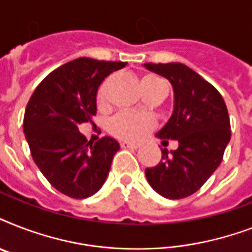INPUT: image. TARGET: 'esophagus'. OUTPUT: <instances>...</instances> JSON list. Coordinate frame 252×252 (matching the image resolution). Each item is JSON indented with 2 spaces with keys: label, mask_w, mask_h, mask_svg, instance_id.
Instances as JSON below:
<instances>
[{
  "label": "esophagus",
  "mask_w": 252,
  "mask_h": 252,
  "mask_svg": "<svg viewBox=\"0 0 252 252\" xmlns=\"http://www.w3.org/2000/svg\"><path fill=\"white\" fill-rule=\"evenodd\" d=\"M120 146H122V148H124V149H138V148L141 146V144H140V142L123 141L122 144H120Z\"/></svg>",
  "instance_id": "34e87169"
}]
</instances>
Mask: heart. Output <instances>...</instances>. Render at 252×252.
Returning <instances> with one entry per match:
<instances>
[{"instance_id": "obj_1", "label": "heart", "mask_w": 252, "mask_h": 252, "mask_svg": "<svg viewBox=\"0 0 252 252\" xmlns=\"http://www.w3.org/2000/svg\"><path fill=\"white\" fill-rule=\"evenodd\" d=\"M159 81L156 77H145L141 81V89L144 90L146 86L154 84ZM108 85L110 80H106L100 85L98 90V104L104 106L107 103V91H108ZM156 126L154 119L149 115L136 114V112H120L115 116L110 123V132L112 136L120 138V140H126V141H134L140 140L145 136L149 130H152Z\"/></svg>"}]
</instances>
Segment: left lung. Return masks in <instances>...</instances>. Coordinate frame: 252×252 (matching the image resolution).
<instances>
[{"instance_id": "left-lung-1", "label": "left lung", "mask_w": 252, "mask_h": 252, "mask_svg": "<svg viewBox=\"0 0 252 252\" xmlns=\"http://www.w3.org/2000/svg\"><path fill=\"white\" fill-rule=\"evenodd\" d=\"M165 77L174 89V111L156 136L178 140L176 150L162 149L157 166L145 175L156 192L166 199L195 193L216 171L230 141V119L217 89L180 63L144 65Z\"/></svg>"}]
</instances>
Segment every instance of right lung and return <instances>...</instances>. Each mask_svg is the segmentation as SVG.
Wrapping results in <instances>:
<instances>
[{
  "mask_svg": "<svg viewBox=\"0 0 252 252\" xmlns=\"http://www.w3.org/2000/svg\"><path fill=\"white\" fill-rule=\"evenodd\" d=\"M122 61L80 57L49 73L26 107L23 130L41 174L61 193L85 199L106 182L120 145L112 137L87 142L78 126L96 114V91Z\"/></svg>",
  "mask_w": 252,
  "mask_h": 252,
  "instance_id": "obj_1",
  "label": "right lung"
}]
</instances>
